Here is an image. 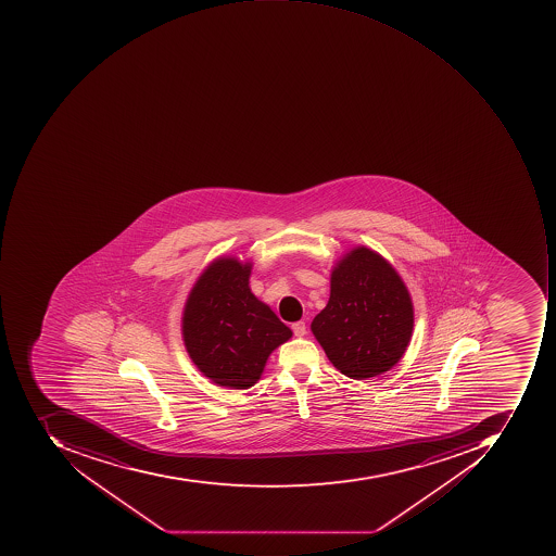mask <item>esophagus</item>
Wrapping results in <instances>:
<instances>
[{
	"label": "esophagus",
	"instance_id": "1",
	"mask_svg": "<svg viewBox=\"0 0 556 556\" xmlns=\"http://www.w3.org/2000/svg\"><path fill=\"white\" fill-rule=\"evenodd\" d=\"M292 330H294V336H298V338H304L307 334V327H305L304 320L292 324Z\"/></svg>",
	"mask_w": 556,
	"mask_h": 556
}]
</instances>
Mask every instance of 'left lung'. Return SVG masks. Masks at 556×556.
I'll list each match as a JSON object with an SVG mask.
<instances>
[{
	"label": "left lung",
	"instance_id": "left-lung-1",
	"mask_svg": "<svg viewBox=\"0 0 556 556\" xmlns=\"http://www.w3.org/2000/svg\"><path fill=\"white\" fill-rule=\"evenodd\" d=\"M413 323L409 292L396 270L376 252L357 248L339 261L329 302L311 329L342 375L367 379L403 357Z\"/></svg>",
	"mask_w": 556,
	"mask_h": 556
}]
</instances>
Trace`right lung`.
<instances>
[{"label": "right lung", "mask_w": 556, "mask_h": 556, "mask_svg": "<svg viewBox=\"0 0 556 556\" xmlns=\"http://www.w3.org/2000/svg\"><path fill=\"white\" fill-rule=\"evenodd\" d=\"M251 265L218 258L197 280L184 311L193 364L218 386L249 389L292 330L249 289Z\"/></svg>", "instance_id": "add662e5"}]
</instances>
